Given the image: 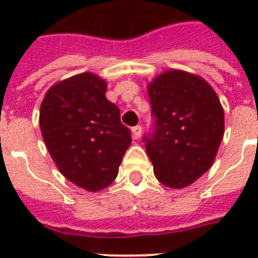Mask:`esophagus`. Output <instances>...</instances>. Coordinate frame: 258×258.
<instances>
[{
	"label": "esophagus",
	"mask_w": 258,
	"mask_h": 258,
	"mask_svg": "<svg viewBox=\"0 0 258 258\" xmlns=\"http://www.w3.org/2000/svg\"><path fill=\"white\" fill-rule=\"evenodd\" d=\"M133 135L135 139H139L142 135V127L141 125H135V127H133Z\"/></svg>",
	"instance_id": "obj_1"
}]
</instances>
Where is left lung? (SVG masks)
I'll return each mask as SVG.
<instances>
[{
	"mask_svg": "<svg viewBox=\"0 0 258 258\" xmlns=\"http://www.w3.org/2000/svg\"><path fill=\"white\" fill-rule=\"evenodd\" d=\"M153 131L143 135L157 179L182 188L210 169L224 137V109L198 76L167 71L149 86Z\"/></svg>",
	"mask_w": 258,
	"mask_h": 258,
	"instance_id": "1",
	"label": "left lung"
}]
</instances>
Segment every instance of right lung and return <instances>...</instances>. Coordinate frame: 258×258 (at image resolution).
<instances>
[{
	"label": "right lung",
	"mask_w": 258,
	"mask_h": 258,
	"mask_svg": "<svg viewBox=\"0 0 258 258\" xmlns=\"http://www.w3.org/2000/svg\"><path fill=\"white\" fill-rule=\"evenodd\" d=\"M107 84L96 75H76L54 84L40 108L46 149L67 179L88 191L115 180L131 133L120 111L105 97Z\"/></svg>",
	"instance_id": "add662e5"
}]
</instances>
